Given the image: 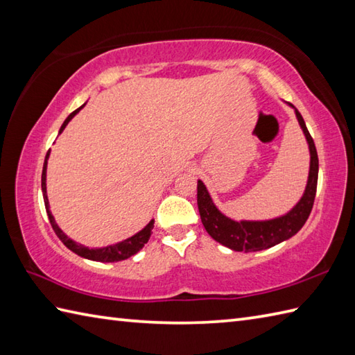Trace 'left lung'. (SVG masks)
<instances>
[{
    "mask_svg": "<svg viewBox=\"0 0 355 355\" xmlns=\"http://www.w3.org/2000/svg\"><path fill=\"white\" fill-rule=\"evenodd\" d=\"M294 110L297 122L300 125L310 150V171H308L306 186L300 200L294 205L288 212L271 218V220H233L224 215L210 197L206 184L198 180L197 184V202L201 216V223L206 232L212 236L216 243H220L230 250L235 252H259L266 248L281 244L304 227L305 221L311 214L314 205L315 189H318V175H319V158L315 145L310 132L306 130L304 117L300 112L288 103Z\"/></svg>",
    "mask_w": 355,
    "mask_h": 355,
    "instance_id": "obj_1",
    "label": "left lung"
}]
</instances>
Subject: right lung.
Segmentation results:
<instances>
[{
  "mask_svg": "<svg viewBox=\"0 0 355 355\" xmlns=\"http://www.w3.org/2000/svg\"><path fill=\"white\" fill-rule=\"evenodd\" d=\"M85 107V103L79 107L78 110H74L71 114L65 119V122L62 123V126L59 128V134H61L65 126L69 125L70 120L78 114V112ZM49 157H50V150L45 155V160H44V168H42V178H41V187H42V195H44V205H45V210H47V215H49V220L53 230L58 235V238L62 241L64 245L67 248H70L73 253H76L82 258L89 259V261H97V262H117V261H125L128 258H131L132 254L139 253L145 244L148 243V239L150 236V232L154 229V220H150L145 227H143L140 232L135 233V235L126 238L123 241H120V243L116 244H111L107 247H99V248H88L85 245H82L76 241H73L71 238H69L65 235V233L59 227L55 216L51 215L50 212V205H49V197H47V163H49Z\"/></svg>",
  "mask_w": 355,
  "mask_h": 355,
  "instance_id": "right-lung-1",
  "label": "right lung"
}]
</instances>
